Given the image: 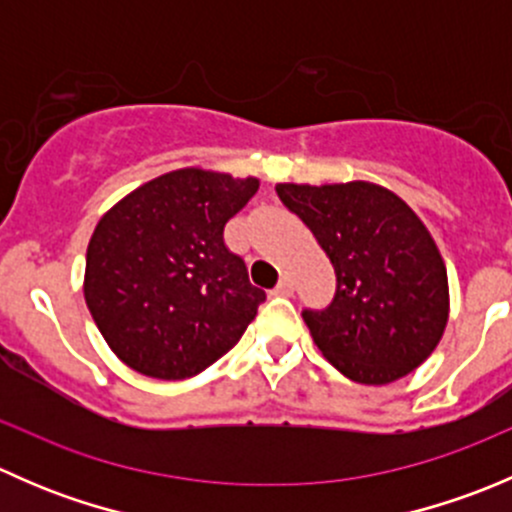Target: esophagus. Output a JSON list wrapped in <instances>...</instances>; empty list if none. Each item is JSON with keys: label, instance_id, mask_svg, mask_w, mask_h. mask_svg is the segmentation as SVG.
<instances>
[{"label": "esophagus", "instance_id": "obj_1", "mask_svg": "<svg viewBox=\"0 0 512 512\" xmlns=\"http://www.w3.org/2000/svg\"><path fill=\"white\" fill-rule=\"evenodd\" d=\"M292 292H294V282H292V277H289V275L282 277L280 285L272 289V294H277V297H289Z\"/></svg>", "mask_w": 512, "mask_h": 512}]
</instances>
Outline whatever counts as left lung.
<instances>
[{
  "label": "left lung",
  "mask_w": 512,
  "mask_h": 512,
  "mask_svg": "<svg viewBox=\"0 0 512 512\" xmlns=\"http://www.w3.org/2000/svg\"><path fill=\"white\" fill-rule=\"evenodd\" d=\"M282 205L312 230L337 275L324 309H302L319 352L359 384H391L441 342L448 280L414 210L381 185H277Z\"/></svg>",
  "instance_id": "obj_1"
}]
</instances>
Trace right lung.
Here are the masks:
<instances>
[{
    "instance_id": "obj_1",
    "label": "right lung",
    "mask_w": 512,
    "mask_h": 512,
    "mask_svg": "<svg viewBox=\"0 0 512 512\" xmlns=\"http://www.w3.org/2000/svg\"><path fill=\"white\" fill-rule=\"evenodd\" d=\"M257 188V178L173 170L98 220L84 297L98 332L131 369L188 379L240 342L265 292L225 245V225Z\"/></svg>"
}]
</instances>
